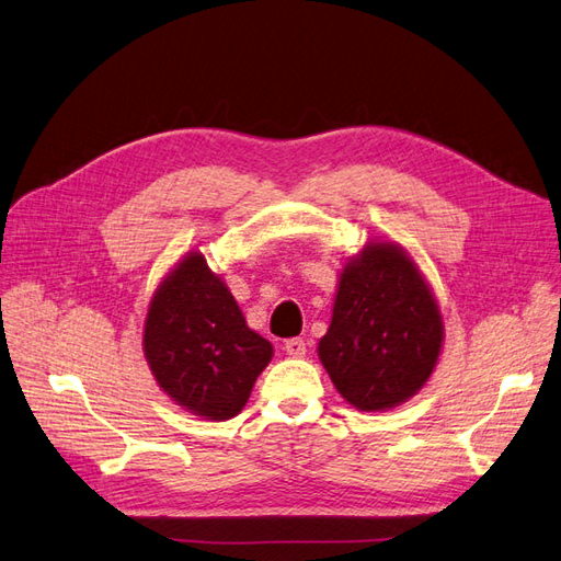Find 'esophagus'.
<instances>
[{
  "instance_id": "1",
  "label": "esophagus",
  "mask_w": 561,
  "mask_h": 561,
  "mask_svg": "<svg viewBox=\"0 0 561 561\" xmlns=\"http://www.w3.org/2000/svg\"><path fill=\"white\" fill-rule=\"evenodd\" d=\"M283 347H285V353L293 355V357H304L306 355V343L301 339H287Z\"/></svg>"
}]
</instances>
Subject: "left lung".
I'll return each mask as SVG.
<instances>
[{"mask_svg":"<svg viewBox=\"0 0 561 561\" xmlns=\"http://www.w3.org/2000/svg\"><path fill=\"white\" fill-rule=\"evenodd\" d=\"M443 339L438 301L415 260L394 241H369L339 272L318 357L357 411H390L432 378Z\"/></svg>","mask_w":561,"mask_h":561,"instance_id":"obj_1","label":"left lung"}]
</instances>
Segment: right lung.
<instances>
[{
  "instance_id": "1",
  "label": "right lung",
  "mask_w": 561,
  "mask_h": 561,
  "mask_svg": "<svg viewBox=\"0 0 561 561\" xmlns=\"http://www.w3.org/2000/svg\"><path fill=\"white\" fill-rule=\"evenodd\" d=\"M144 355L158 388L202 420L243 411L274 345L248 327L220 274L199 250L173 264L150 297Z\"/></svg>"
}]
</instances>
